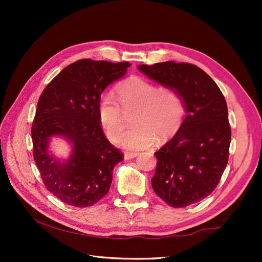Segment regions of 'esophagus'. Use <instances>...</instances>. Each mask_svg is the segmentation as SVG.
<instances>
[{
    "label": "esophagus",
    "mask_w": 262,
    "mask_h": 262,
    "mask_svg": "<svg viewBox=\"0 0 262 262\" xmlns=\"http://www.w3.org/2000/svg\"><path fill=\"white\" fill-rule=\"evenodd\" d=\"M138 156V153H124V160L129 161V160H133V158H136Z\"/></svg>",
    "instance_id": "1"
}]
</instances>
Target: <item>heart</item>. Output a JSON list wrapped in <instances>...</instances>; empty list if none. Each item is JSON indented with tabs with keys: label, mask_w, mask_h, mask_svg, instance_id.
Here are the masks:
<instances>
[{
	"label": "heart",
	"mask_w": 262,
	"mask_h": 262,
	"mask_svg": "<svg viewBox=\"0 0 262 262\" xmlns=\"http://www.w3.org/2000/svg\"><path fill=\"white\" fill-rule=\"evenodd\" d=\"M116 98L123 113L136 110L132 117L134 128L117 142L126 150L150 147L157 136L162 139L172 136L184 121L185 102L181 95L172 87H157L141 76L123 81L116 89ZM118 105L110 95H104L98 105L99 122L110 141L117 140L124 129L122 108Z\"/></svg>",
	"instance_id": "heart-1"
}]
</instances>
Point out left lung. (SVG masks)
Here are the masks:
<instances>
[{"label": "left lung", "mask_w": 262, "mask_h": 262, "mask_svg": "<svg viewBox=\"0 0 262 262\" xmlns=\"http://www.w3.org/2000/svg\"><path fill=\"white\" fill-rule=\"evenodd\" d=\"M138 69L175 89L186 110L177 133L154 153L153 190L172 208L199 202L214 191L228 162L232 133L223 94L203 70L190 63L167 61Z\"/></svg>", "instance_id": "obj_1"}]
</instances>
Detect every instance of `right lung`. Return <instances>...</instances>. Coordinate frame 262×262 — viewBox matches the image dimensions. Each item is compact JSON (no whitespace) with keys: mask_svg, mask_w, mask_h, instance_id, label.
I'll return each instance as SVG.
<instances>
[{"mask_svg":"<svg viewBox=\"0 0 262 262\" xmlns=\"http://www.w3.org/2000/svg\"><path fill=\"white\" fill-rule=\"evenodd\" d=\"M129 62L78 60L47 85L31 126L34 160L49 191L69 205L91 207L105 196L122 153L105 137L98 118L101 93L126 73ZM54 136L71 144L64 161L50 150Z\"/></svg>","mask_w":262,"mask_h":262,"instance_id":"add662e5","label":"right lung"}]
</instances>
